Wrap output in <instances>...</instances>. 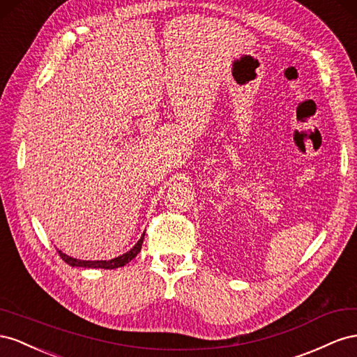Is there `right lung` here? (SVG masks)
Masks as SVG:
<instances>
[{
  "mask_svg": "<svg viewBox=\"0 0 357 357\" xmlns=\"http://www.w3.org/2000/svg\"><path fill=\"white\" fill-rule=\"evenodd\" d=\"M144 239H145V233L144 235L140 236V239L137 241L136 245L131 248L130 251H127L126 254H122V256L119 257H115L112 260H77V259H73L67 256V254H64L63 251L58 250V254L59 257L63 259L66 263H68L70 266H79V268H101V269H116V268H121L124 266V264H127L128 261L133 260L137 254L140 252L142 250V243H144Z\"/></svg>",
  "mask_w": 357,
  "mask_h": 357,
  "instance_id": "right-lung-1",
  "label": "right lung"
}]
</instances>
